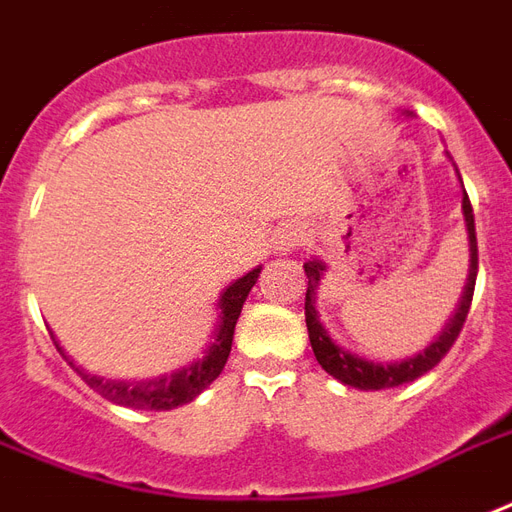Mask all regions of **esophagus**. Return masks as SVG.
Segmentation results:
<instances>
[{"mask_svg":"<svg viewBox=\"0 0 512 512\" xmlns=\"http://www.w3.org/2000/svg\"><path fill=\"white\" fill-rule=\"evenodd\" d=\"M286 245H289V248H292V234H286Z\"/></svg>","mask_w":512,"mask_h":512,"instance_id":"34e87169","label":"esophagus"}]
</instances>
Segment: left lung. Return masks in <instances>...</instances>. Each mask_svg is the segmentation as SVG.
Here are the masks:
<instances>
[{"label": "left lung", "mask_w": 512, "mask_h": 512, "mask_svg": "<svg viewBox=\"0 0 512 512\" xmlns=\"http://www.w3.org/2000/svg\"><path fill=\"white\" fill-rule=\"evenodd\" d=\"M461 179V177H458ZM464 188V182H461ZM461 212H464L466 223V240H469V275H466V286L461 292V300H458V308L453 311V316L447 319V324L442 327V333L436 335L434 341L425 346L420 354H412L406 360H393V363H382V360H368V357H360V354L343 349L341 343L335 341L333 335L327 333V327L319 319V308H316V292H319V283H322L324 272H327V264L322 259H308L302 267H305V275H308V292H305V324H308V338H311L313 354L322 365L327 374L338 379L346 387H354V390H384V387H398V384L414 382L423 374H428L434 365H439V360L450 352V346L455 343L461 327L466 322V313H469V305H472V294H475V281H477V237H475V215H472V204H469V196L464 190V199H461Z\"/></svg>", "instance_id": "obj_1"}]
</instances>
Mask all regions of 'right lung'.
<instances>
[{
  "label": "right lung",
  "mask_w": 512,
  "mask_h": 512,
  "mask_svg": "<svg viewBox=\"0 0 512 512\" xmlns=\"http://www.w3.org/2000/svg\"><path fill=\"white\" fill-rule=\"evenodd\" d=\"M261 267H253L251 272H245L242 278L226 286V292L220 294V322L215 327V341L204 349V357L193 360L190 365H182L171 374L155 376V379H103L98 374H89L87 368H81L70 360V354L59 346L57 335L51 333L54 343H57L59 354L65 357L67 363L73 365L78 376L84 382L100 393L108 401H114L119 406H130V409H144V412H169L177 406L190 404L196 395H201L210 387L223 371V365L229 360L231 341H234V327L240 319L242 305L248 300V292L253 289V283L259 281Z\"/></svg>",
  "instance_id": "add662e5"
}]
</instances>
